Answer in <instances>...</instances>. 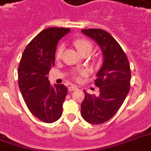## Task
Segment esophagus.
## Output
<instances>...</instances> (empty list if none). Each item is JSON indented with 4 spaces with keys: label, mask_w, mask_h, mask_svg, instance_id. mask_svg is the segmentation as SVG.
<instances>
[{
    "label": "esophagus",
    "mask_w": 151,
    "mask_h": 151,
    "mask_svg": "<svg viewBox=\"0 0 151 151\" xmlns=\"http://www.w3.org/2000/svg\"><path fill=\"white\" fill-rule=\"evenodd\" d=\"M78 88L76 86H70V87H69V91H70V92H71V91L77 90Z\"/></svg>",
    "instance_id": "obj_1"
}]
</instances>
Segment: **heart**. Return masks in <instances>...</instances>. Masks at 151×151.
Instances as JSON below:
<instances>
[{
	"label": "heart",
	"instance_id": "b5f03b06",
	"mask_svg": "<svg viewBox=\"0 0 151 151\" xmlns=\"http://www.w3.org/2000/svg\"><path fill=\"white\" fill-rule=\"evenodd\" d=\"M73 45L75 46V47L77 48V50H78V52L80 54H83L84 52H86L87 50H91L93 45L89 41L86 40H83V39H78V40H75L73 41ZM65 49V46L63 43H60L58 46L57 49H56V52H55V57L57 59L60 58L62 55H63V50ZM86 73V71H81L79 73H76L74 74V78L76 80H80L81 76L85 75Z\"/></svg>",
	"mask_w": 151,
	"mask_h": 151
}]
</instances>
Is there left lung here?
Returning a JSON list of instances; mask_svg holds the SVG:
<instances>
[{"instance_id":"obj_1","label":"left lung","mask_w":151,"mask_h":151,"mask_svg":"<svg viewBox=\"0 0 151 151\" xmlns=\"http://www.w3.org/2000/svg\"><path fill=\"white\" fill-rule=\"evenodd\" d=\"M81 32L98 44L103 55V65L94 81L100 94L96 96L84 91L81 114L88 124H103L116 113L128 94L130 64L121 47L109 33L96 28L82 29Z\"/></svg>"}]
</instances>
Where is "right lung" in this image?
Returning <instances> with one entry per match:
<instances>
[{
    "instance_id": "add662e5",
    "label": "right lung",
    "mask_w": 151,
    "mask_h": 151,
    "mask_svg": "<svg viewBox=\"0 0 151 151\" xmlns=\"http://www.w3.org/2000/svg\"><path fill=\"white\" fill-rule=\"evenodd\" d=\"M70 28L49 27L29 42L22 55L18 68V83L23 98L35 116L50 124L59 119L67 93L64 85L50 86L48 73L55 65L58 41Z\"/></svg>"
}]
</instances>
